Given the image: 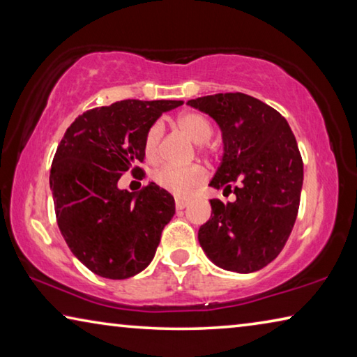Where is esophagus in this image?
I'll use <instances>...</instances> for the list:
<instances>
[{
    "instance_id": "esophagus-1",
    "label": "esophagus",
    "mask_w": 357,
    "mask_h": 357,
    "mask_svg": "<svg viewBox=\"0 0 357 357\" xmlns=\"http://www.w3.org/2000/svg\"><path fill=\"white\" fill-rule=\"evenodd\" d=\"M174 204H176V209H184L187 204H189V202L183 200V198H176V200H174Z\"/></svg>"
}]
</instances>
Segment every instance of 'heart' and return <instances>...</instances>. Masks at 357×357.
Returning a JSON list of instances; mask_svg holds the SVG:
<instances>
[{
  "label": "heart",
  "mask_w": 357,
  "mask_h": 357,
  "mask_svg": "<svg viewBox=\"0 0 357 357\" xmlns=\"http://www.w3.org/2000/svg\"><path fill=\"white\" fill-rule=\"evenodd\" d=\"M176 124L179 130L192 140L195 144H202L208 142L211 135H213V128H211L209 121L203 116L202 113L197 112H185L179 114L176 119ZM162 134H164V128L160 123H154L146 130L143 142V149L148 159H154L157 155V149H159V143ZM154 184L160 189L173 193L178 197H187L198 189L206 179V172L198 165L190 167H173V165H164L157 168L155 172L151 174Z\"/></svg>",
  "instance_id": "obj_1"
}]
</instances>
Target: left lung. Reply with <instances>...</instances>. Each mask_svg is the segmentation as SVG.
<instances>
[{"mask_svg":"<svg viewBox=\"0 0 357 357\" xmlns=\"http://www.w3.org/2000/svg\"><path fill=\"white\" fill-rule=\"evenodd\" d=\"M222 132L223 155L209 185L234 193L211 200L209 220L198 229L203 252L238 274L263 269L282 252L298 215L304 165L287 119L243 93L192 99Z\"/></svg>","mask_w":357,"mask_h":357,"instance_id":"obj_1","label":"left lung"}]
</instances>
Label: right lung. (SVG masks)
Segmentation results:
<instances>
[{
  "label": "right lung",
  "instance_id": "right-lung-1",
  "mask_svg": "<svg viewBox=\"0 0 357 357\" xmlns=\"http://www.w3.org/2000/svg\"><path fill=\"white\" fill-rule=\"evenodd\" d=\"M183 100H119L80 114L58 144L50 170L56 222L70 252L89 271L123 280L153 261L162 229L174 215L172 193L154 183L119 189L142 173L146 130Z\"/></svg>",
  "mask_w": 357,
  "mask_h": 357
}]
</instances>
